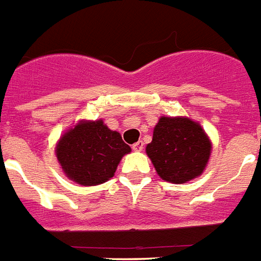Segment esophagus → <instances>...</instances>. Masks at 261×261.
I'll list each match as a JSON object with an SVG mask.
<instances>
[{"label": "esophagus", "instance_id": "obj_1", "mask_svg": "<svg viewBox=\"0 0 261 261\" xmlns=\"http://www.w3.org/2000/svg\"><path fill=\"white\" fill-rule=\"evenodd\" d=\"M132 149H133V151H136V152L143 151V149H144V143L141 140L137 141V143H135L132 145Z\"/></svg>", "mask_w": 261, "mask_h": 261}]
</instances>
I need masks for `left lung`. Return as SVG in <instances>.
I'll list each match as a JSON object with an SVG mask.
<instances>
[{
  "mask_svg": "<svg viewBox=\"0 0 261 261\" xmlns=\"http://www.w3.org/2000/svg\"><path fill=\"white\" fill-rule=\"evenodd\" d=\"M160 178L170 183H186L203 172L212 143L205 130L187 117H160L152 141L145 148Z\"/></svg>",
  "mask_w": 261,
  "mask_h": 261,
  "instance_id": "left-lung-1",
  "label": "left lung"
}]
</instances>
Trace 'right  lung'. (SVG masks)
I'll use <instances>...</instances> for the list:
<instances>
[{
    "label": "right lung",
    "mask_w": 261,
    "mask_h": 261,
    "mask_svg": "<svg viewBox=\"0 0 261 261\" xmlns=\"http://www.w3.org/2000/svg\"><path fill=\"white\" fill-rule=\"evenodd\" d=\"M55 152L68 179L82 186H95L113 178L130 147L102 120L81 121L60 137Z\"/></svg>",
    "instance_id": "right-lung-1"
}]
</instances>
